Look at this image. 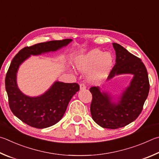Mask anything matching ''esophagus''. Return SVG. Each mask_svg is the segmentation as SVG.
<instances>
[{"mask_svg":"<svg viewBox=\"0 0 159 159\" xmlns=\"http://www.w3.org/2000/svg\"><path fill=\"white\" fill-rule=\"evenodd\" d=\"M86 89V85L84 84V83H80V90H83V89Z\"/></svg>","mask_w":159,"mask_h":159,"instance_id":"esophagus-1","label":"esophagus"}]
</instances>
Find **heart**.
<instances>
[{"label": "heart", "mask_w": 159, "mask_h": 159, "mask_svg": "<svg viewBox=\"0 0 159 159\" xmlns=\"http://www.w3.org/2000/svg\"><path fill=\"white\" fill-rule=\"evenodd\" d=\"M112 61L111 54L93 49L76 57L74 63L80 71L85 72L92 69L88 75V80L92 83H99L108 76L112 67Z\"/></svg>", "instance_id": "1"}]
</instances>
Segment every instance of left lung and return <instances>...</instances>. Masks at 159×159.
<instances>
[{
	"instance_id": "obj_1",
	"label": "left lung",
	"mask_w": 159,
	"mask_h": 159,
	"mask_svg": "<svg viewBox=\"0 0 159 159\" xmlns=\"http://www.w3.org/2000/svg\"><path fill=\"white\" fill-rule=\"evenodd\" d=\"M112 46L116 60L107 80L122 74H132L133 79L117 99L109 92L101 91L99 86L90 88L89 91L92 119L103 128L115 129L128 125L139 116L148 96L149 83L141 60L117 43Z\"/></svg>"
}]
</instances>
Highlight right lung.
Instances as JSON below:
<instances>
[{
  "instance_id": "obj_1",
  "label": "right lung",
  "mask_w": 159,
  "mask_h": 159,
  "mask_svg": "<svg viewBox=\"0 0 159 159\" xmlns=\"http://www.w3.org/2000/svg\"><path fill=\"white\" fill-rule=\"evenodd\" d=\"M71 41V39L53 40L25 47L11 61L5 77L9 106L13 114L26 125L37 129L56 125L62 118L72 97L79 90V85L56 80L44 94L37 97L28 96L17 85L16 75L20 65L30 56L56 51Z\"/></svg>"
}]
</instances>
